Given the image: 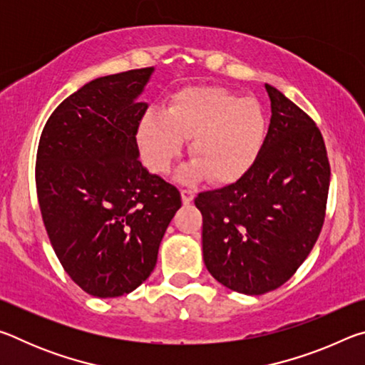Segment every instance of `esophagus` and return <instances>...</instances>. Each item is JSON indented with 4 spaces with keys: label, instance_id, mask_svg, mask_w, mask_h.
I'll use <instances>...</instances> for the list:
<instances>
[{
    "label": "esophagus",
    "instance_id": "obj_1",
    "mask_svg": "<svg viewBox=\"0 0 365 365\" xmlns=\"http://www.w3.org/2000/svg\"><path fill=\"white\" fill-rule=\"evenodd\" d=\"M193 197H195V191L193 190H190V188L182 190V201H183V205H190V202L193 201Z\"/></svg>",
    "mask_w": 365,
    "mask_h": 365
}]
</instances>
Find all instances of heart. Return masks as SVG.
Returning a JSON list of instances; mask_svg holds the SVG:
<instances>
[{"mask_svg": "<svg viewBox=\"0 0 365 365\" xmlns=\"http://www.w3.org/2000/svg\"><path fill=\"white\" fill-rule=\"evenodd\" d=\"M265 137L267 117L261 104L217 86L183 90L168 110H146L138 125L141 158L159 175L168 174L180 158L185 138H191L195 160L180 172L182 180L205 174L214 182L242 177L256 163Z\"/></svg>", "mask_w": 365, "mask_h": 365, "instance_id": "1", "label": "heart"}]
</instances>
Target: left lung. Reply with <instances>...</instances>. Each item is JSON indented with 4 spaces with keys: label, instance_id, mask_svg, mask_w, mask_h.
<instances>
[{
    "label": "left lung",
    "instance_id": "8db88e82",
    "mask_svg": "<svg viewBox=\"0 0 365 365\" xmlns=\"http://www.w3.org/2000/svg\"><path fill=\"white\" fill-rule=\"evenodd\" d=\"M265 90L272 117L256 163L195 200L209 274L245 294L277 289L299 269L322 230L330 185L316 122L274 86Z\"/></svg>",
    "mask_w": 365,
    "mask_h": 365
}]
</instances>
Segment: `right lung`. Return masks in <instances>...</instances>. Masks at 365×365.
<instances>
[{"label":"right lung","instance_id":"add662e5","mask_svg":"<svg viewBox=\"0 0 365 365\" xmlns=\"http://www.w3.org/2000/svg\"><path fill=\"white\" fill-rule=\"evenodd\" d=\"M153 67L91 80L54 109L36 151L35 182L49 242L91 296L143 283L182 206L180 191L140 163L137 103Z\"/></svg>","mask_w":365,"mask_h":365}]
</instances>
